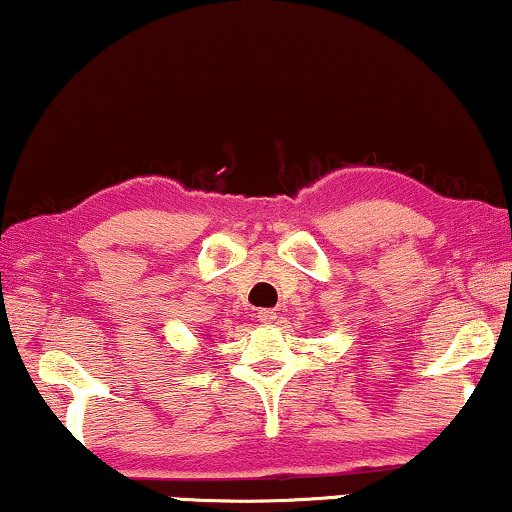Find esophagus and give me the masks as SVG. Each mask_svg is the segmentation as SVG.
Returning a JSON list of instances; mask_svg holds the SVG:
<instances>
[{
    "label": "esophagus",
    "instance_id": "34e87169",
    "mask_svg": "<svg viewBox=\"0 0 512 512\" xmlns=\"http://www.w3.org/2000/svg\"><path fill=\"white\" fill-rule=\"evenodd\" d=\"M256 318L261 323H274V321H277V311H274V309H258Z\"/></svg>",
    "mask_w": 512,
    "mask_h": 512
}]
</instances>
